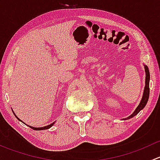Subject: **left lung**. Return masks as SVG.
<instances>
[{"mask_svg": "<svg viewBox=\"0 0 160 160\" xmlns=\"http://www.w3.org/2000/svg\"><path fill=\"white\" fill-rule=\"evenodd\" d=\"M145 67V71H146V86H145L144 92H143L142 98L141 101H140L139 104H138V107L136 108L135 111L131 114L130 116H128V118H123V120H127V119H130L132 118H133L134 116L136 115L140 111L142 110L145 108V106L147 104V101L149 100V79H150V74H149V68H148L147 66L144 65Z\"/></svg>", "mask_w": 160, "mask_h": 160, "instance_id": "obj_1", "label": "left lung"}]
</instances>
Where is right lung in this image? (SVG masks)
<instances>
[{"label":"right lung","instance_id":"add662e5","mask_svg":"<svg viewBox=\"0 0 160 160\" xmlns=\"http://www.w3.org/2000/svg\"><path fill=\"white\" fill-rule=\"evenodd\" d=\"M13 113H14V112H13ZM14 115H15V114H14ZM15 117H16V118H18V120H19V121H21V120H20V119H19V118H18V117H17V116H16V115H15ZM54 123H55V122H53V123L50 124V125H47V126H45V127H42V128H35V127H32V126H29V127H30V128H32V129H34V130H45V129H48V128H51V127H52V125H54Z\"/></svg>","mask_w":160,"mask_h":160}]
</instances>
